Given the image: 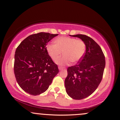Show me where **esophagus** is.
Here are the masks:
<instances>
[{"mask_svg": "<svg viewBox=\"0 0 120 120\" xmlns=\"http://www.w3.org/2000/svg\"><path fill=\"white\" fill-rule=\"evenodd\" d=\"M58 68H59V70H62L63 69H64V68L61 67H59Z\"/></svg>", "mask_w": 120, "mask_h": 120, "instance_id": "obj_1", "label": "esophagus"}]
</instances>
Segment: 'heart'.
I'll list each match as a JSON object with an SVG mask.
<instances>
[{
	"label": "heart",
	"instance_id": "heart-1",
	"mask_svg": "<svg viewBox=\"0 0 120 120\" xmlns=\"http://www.w3.org/2000/svg\"><path fill=\"white\" fill-rule=\"evenodd\" d=\"M55 42L56 44H48L46 48L49 55L53 60L57 59L63 52L64 55L56 61L58 64L64 66L71 61L77 63L85 55L86 44L82 40L63 36L56 38Z\"/></svg>",
	"mask_w": 120,
	"mask_h": 120
}]
</instances>
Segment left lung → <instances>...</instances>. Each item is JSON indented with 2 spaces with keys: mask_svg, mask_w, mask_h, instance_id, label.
I'll list each match as a JSON object with an SVG mask.
<instances>
[{
  "mask_svg": "<svg viewBox=\"0 0 120 120\" xmlns=\"http://www.w3.org/2000/svg\"><path fill=\"white\" fill-rule=\"evenodd\" d=\"M86 44V52L78 64L68 68L64 80L66 91L74 99H82L93 94L100 84L105 67V56L99 45L82 34L72 35Z\"/></svg>",
  "mask_w": 120,
  "mask_h": 120,
  "instance_id": "left-lung-1",
  "label": "left lung"
}]
</instances>
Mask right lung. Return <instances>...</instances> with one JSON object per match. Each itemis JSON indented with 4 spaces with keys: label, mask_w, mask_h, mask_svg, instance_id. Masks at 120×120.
<instances>
[{
    "label": "right lung",
    "mask_w": 120,
    "mask_h": 120,
    "mask_svg": "<svg viewBox=\"0 0 120 120\" xmlns=\"http://www.w3.org/2000/svg\"><path fill=\"white\" fill-rule=\"evenodd\" d=\"M58 34L41 32L24 39L17 48L14 70L21 88L34 96L45 92L58 74L46 51L47 43Z\"/></svg>",
    "instance_id": "add662e5"
}]
</instances>
